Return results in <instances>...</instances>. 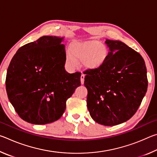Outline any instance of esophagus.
<instances>
[{
    "mask_svg": "<svg viewBox=\"0 0 157 157\" xmlns=\"http://www.w3.org/2000/svg\"><path fill=\"white\" fill-rule=\"evenodd\" d=\"M84 78H85V75H84V74H82L81 75V78H80V79H81V84H83L84 83Z\"/></svg>",
    "mask_w": 157,
    "mask_h": 157,
    "instance_id": "1",
    "label": "esophagus"
}]
</instances>
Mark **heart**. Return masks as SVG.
Returning <instances> with one entry per match:
<instances>
[{"label": "heart", "mask_w": 157, "mask_h": 157, "mask_svg": "<svg viewBox=\"0 0 157 157\" xmlns=\"http://www.w3.org/2000/svg\"><path fill=\"white\" fill-rule=\"evenodd\" d=\"M66 55V63L76 67L82 62L88 69H97L104 64L108 57V50L101 42L96 40L75 41L71 43Z\"/></svg>", "instance_id": "b5f03b06"}]
</instances>
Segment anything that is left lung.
Instances as JSON below:
<instances>
[{
    "label": "left lung",
    "instance_id": "obj_1",
    "mask_svg": "<svg viewBox=\"0 0 157 157\" xmlns=\"http://www.w3.org/2000/svg\"><path fill=\"white\" fill-rule=\"evenodd\" d=\"M110 52L104 64L85 71L86 104L91 118L105 126L128 121L147 89V68L139 52L120 41L107 39Z\"/></svg>",
    "mask_w": 157,
    "mask_h": 157
}]
</instances>
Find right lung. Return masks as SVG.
Listing matches in <instances>:
<instances>
[{"mask_svg": "<svg viewBox=\"0 0 157 157\" xmlns=\"http://www.w3.org/2000/svg\"><path fill=\"white\" fill-rule=\"evenodd\" d=\"M63 38L44 36L21 46L12 57L5 85L16 112L28 123L44 124L57 121L66 100L81 85V73L65 70Z\"/></svg>", "mask_w": 157, "mask_h": 157, "instance_id": "right-lung-1", "label": "right lung"}]
</instances>
